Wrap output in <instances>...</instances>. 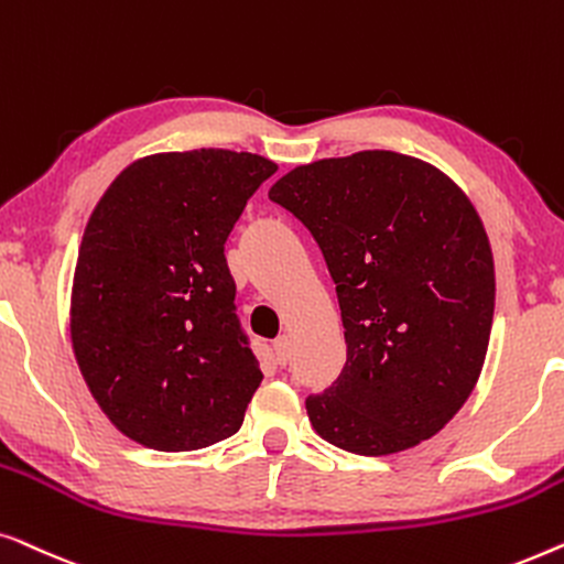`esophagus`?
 I'll list each match as a JSON object with an SVG mask.
<instances>
[{"label": "esophagus", "mask_w": 564, "mask_h": 564, "mask_svg": "<svg viewBox=\"0 0 564 564\" xmlns=\"http://www.w3.org/2000/svg\"><path fill=\"white\" fill-rule=\"evenodd\" d=\"M273 352H275V360H279V365H285V362H289V355H291V337H289V335L275 337V343H273Z\"/></svg>", "instance_id": "obj_1"}]
</instances>
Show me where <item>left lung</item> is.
<instances>
[{
	"label": "left lung",
	"instance_id": "left-lung-1",
	"mask_svg": "<svg viewBox=\"0 0 564 564\" xmlns=\"http://www.w3.org/2000/svg\"><path fill=\"white\" fill-rule=\"evenodd\" d=\"M268 196L312 232L343 312V372L306 399L316 434L368 457L434 437L478 383L494 324V252L470 199L393 150L299 165Z\"/></svg>",
	"mask_w": 564,
	"mask_h": 564
}]
</instances>
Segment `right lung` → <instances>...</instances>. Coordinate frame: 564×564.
<instances>
[{"label": "right lung", "mask_w": 564, "mask_h": 564, "mask_svg": "<svg viewBox=\"0 0 564 564\" xmlns=\"http://www.w3.org/2000/svg\"><path fill=\"white\" fill-rule=\"evenodd\" d=\"M279 165L221 148L127 165L94 206L70 291V343L99 409L161 452L242 426L263 372L235 314L225 242Z\"/></svg>", "instance_id": "right-lung-1"}]
</instances>
